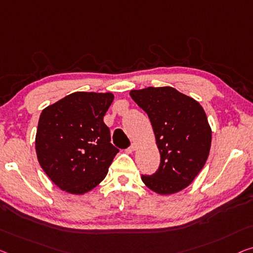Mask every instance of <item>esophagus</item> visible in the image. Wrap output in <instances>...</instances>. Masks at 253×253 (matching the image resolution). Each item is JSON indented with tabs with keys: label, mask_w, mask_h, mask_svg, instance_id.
<instances>
[{
	"label": "esophagus",
	"mask_w": 253,
	"mask_h": 253,
	"mask_svg": "<svg viewBox=\"0 0 253 253\" xmlns=\"http://www.w3.org/2000/svg\"><path fill=\"white\" fill-rule=\"evenodd\" d=\"M135 150H136V144H131V145L129 146V148H128V149L126 150V152H127V153H133Z\"/></svg>",
	"instance_id": "esophagus-1"
}]
</instances>
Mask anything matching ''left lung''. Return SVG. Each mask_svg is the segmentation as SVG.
<instances>
[{
  "mask_svg": "<svg viewBox=\"0 0 253 253\" xmlns=\"http://www.w3.org/2000/svg\"><path fill=\"white\" fill-rule=\"evenodd\" d=\"M148 114L160 152L159 169L142 175L143 183L161 195L186 188L201 171L211 146V128L198 101L170 86L129 92Z\"/></svg>",
  "mask_w": 253,
  "mask_h": 253,
  "instance_id": "obj_1",
  "label": "left lung"
}]
</instances>
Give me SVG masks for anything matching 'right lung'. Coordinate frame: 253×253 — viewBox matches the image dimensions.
<instances>
[{
	"instance_id": "obj_1",
	"label": "right lung",
	"mask_w": 253,
	"mask_h": 253,
	"mask_svg": "<svg viewBox=\"0 0 253 253\" xmlns=\"http://www.w3.org/2000/svg\"><path fill=\"white\" fill-rule=\"evenodd\" d=\"M112 93L75 92L40 116L35 149L39 163L56 186L85 194L102 182L119 152L103 122Z\"/></svg>"
}]
</instances>
